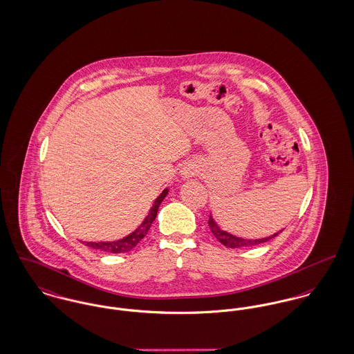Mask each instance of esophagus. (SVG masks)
I'll return each instance as SVG.
<instances>
[{"label": "esophagus", "mask_w": 354, "mask_h": 354, "mask_svg": "<svg viewBox=\"0 0 354 354\" xmlns=\"http://www.w3.org/2000/svg\"><path fill=\"white\" fill-rule=\"evenodd\" d=\"M187 174H189V172H186V175H187Z\"/></svg>", "instance_id": "1"}]
</instances>
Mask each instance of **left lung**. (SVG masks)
<instances>
[{
    "label": "left lung",
    "instance_id": "obj_1",
    "mask_svg": "<svg viewBox=\"0 0 354 354\" xmlns=\"http://www.w3.org/2000/svg\"><path fill=\"white\" fill-rule=\"evenodd\" d=\"M209 226H210V230L212 233L214 234V237L217 239L218 241L227 248H232V249H239V248H245V246H253V245L263 244V243H267L270 240H272L273 237H276L279 233H281L283 230L274 233L270 237H266V239H260V240H245V239H240V237H236L225 230H222L217 225V222L213 219L212 214L209 216Z\"/></svg>",
    "mask_w": 354,
    "mask_h": 354
}]
</instances>
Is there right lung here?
<instances>
[{
  "mask_svg": "<svg viewBox=\"0 0 354 354\" xmlns=\"http://www.w3.org/2000/svg\"><path fill=\"white\" fill-rule=\"evenodd\" d=\"M167 194H168V190L165 189V190L156 198L153 206H152L151 210H149V214L142 221V223L137 227L133 233H131V234L127 236L125 239H121V240H118V241H111V243H86L84 245L90 246V248H93V249H100V250L108 252V253H125V252L132 250V249L148 234V230H149L152 222L155 221V218L158 216L159 206H160V203L163 202V199L165 198Z\"/></svg>",
  "mask_w": 354,
  "mask_h": 354,
  "instance_id": "obj_1",
  "label": "right lung"
}]
</instances>
